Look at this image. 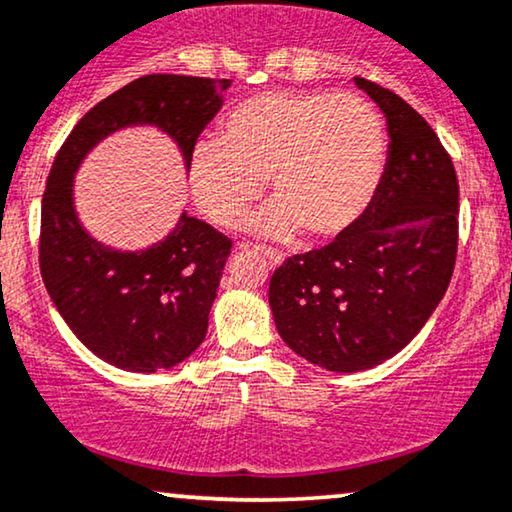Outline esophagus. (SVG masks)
Masks as SVG:
<instances>
[{"label": "esophagus", "mask_w": 512, "mask_h": 512, "mask_svg": "<svg viewBox=\"0 0 512 512\" xmlns=\"http://www.w3.org/2000/svg\"><path fill=\"white\" fill-rule=\"evenodd\" d=\"M262 252H264V257H267V260H269L271 267H278V264L283 262V257L278 255V252H274V250H262Z\"/></svg>", "instance_id": "34e87169"}]
</instances>
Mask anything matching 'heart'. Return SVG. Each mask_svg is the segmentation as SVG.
Segmentation results:
<instances>
[{"label":"heart","mask_w":512,"mask_h":512,"mask_svg":"<svg viewBox=\"0 0 512 512\" xmlns=\"http://www.w3.org/2000/svg\"><path fill=\"white\" fill-rule=\"evenodd\" d=\"M387 165V129L371 101L335 92H267L226 115L222 141L193 146L189 186L198 210L236 229L271 181L276 203L257 231L276 241H333L364 215Z\"/></svg>","instance_id":"1"}]
</instances>
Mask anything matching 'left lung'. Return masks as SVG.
Wrapping results in <instances>:
<instances>
[{
    "instance_id": "left-lung-1",
    "label": "left lung",
    "mask_w": 512,
    "mask_h": 512,
    "mask_svg": "<svg viewBox=\"0 0 512 512\" xmlns=\"http://www.w3.org/2000/svg\"><path fill=\"white\" fill-rule=\"evenodd\" d=\"M354 82L387 120L378 193L347 234L288 257L269 281L283 342L335 373L383 364L416 338L449 288L458 248V179L449 153L401 96L364 77Z\"/></svg>"
}]
</instances>
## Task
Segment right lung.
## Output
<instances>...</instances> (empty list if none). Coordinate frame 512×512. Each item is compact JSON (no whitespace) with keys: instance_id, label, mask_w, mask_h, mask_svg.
<instances>
[{"instance_id":"1","label":"right lung","mask_w":512,"mask_h":512,"mask_svg":"<svg viewBox=\"0 0 512 512\" xmlns=\"http://www.w3.org/2000/svg\"><path fill=\"white\" fill-rule=\"evenodd\" d=\"M229 84L189 75L139 77L96 103L51 165L42 198V281L77 340L122 371L155 373L196 352L231 241L181 212L163 241L141 250L111 248L77 217L75 172L103 139L141 125L167 134L189 170L193 146L222 108Z\"/></svg>"}]
</instances>
